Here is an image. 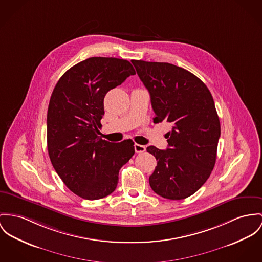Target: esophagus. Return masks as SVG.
Listing matches in <instances>:
<instances>
[{
    "mask_svg": "<svg viewBox=\"0 0 262 262\" xmlns=\"http://www.w3.org/2000/svg\"><path fill=\"white\" fill-rule=\"evenodd\" d=\"M135 150H136L137 154L144 152L145 151V146L139 144V143H135Z\"/></svg>",
    "mask_w": 262,
    "mask_h": 262,
    "instance_id": "34e87169",
    "label": "esophagus"
}]
</instances>
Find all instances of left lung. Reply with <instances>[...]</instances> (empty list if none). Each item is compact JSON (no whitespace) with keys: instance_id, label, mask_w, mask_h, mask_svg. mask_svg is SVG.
Segmentation results:
<instances>
[{"instance_id":"8db88e82","label":"left lung","mask_w":262,"mask_h":262,"mask_svg":"<svg viewBox=\"0 0 262 262\" xmlns=\"http://www.w3.org/2000/svg\"><path fill=\"white\" fill-rule=\"evenodd\" d=\"M150 95L154 122L166 121L165 150L146 151L158 161L149 185L159 195L179 201L196 192L209 178L216 161L221 122L213 98L196 76L168 62L132 60Z\"/></svg>"}]
</instances>
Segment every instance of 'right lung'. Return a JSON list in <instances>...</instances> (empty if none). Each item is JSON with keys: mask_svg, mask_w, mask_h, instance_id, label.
I'll use <instances>...</instances> for the list:
<instances>
[{"mask_svg": "<svg viewBox=\"0 0 262 262\" xmlns=\"http://www.w3.org/2000/svg\"><path fill=\"white\" fill-rule=\"evenodd\" d=\"M133 75L128 60L93 57L68 70L53 91L47 116L50 160L68 188L84 200L114 192L121 166L135 155L132 140L114 143L99 137L104 96Z\"/></svg>", "mask_w": 262, "mask_h": 262, "instance_id": "add662e5", "label": "right lung"}]
</instances>
